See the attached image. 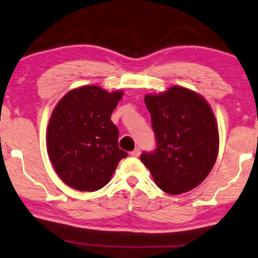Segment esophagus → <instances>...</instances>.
I'll return each mask as SVG.
<instances>
[{
    "instance_id": "esophagus-1",
    "label": "esophagus",
    "mask_w": 258,
    "mask_h": 258,
    "mask_svg": "<svg viewBox=\"0 0 258 258\" xmlns=\"http://www.w3.org/2000/svg\"><path fill=\"white\" fill-rule=\"evenodd\" d=\"M139 154H141V148H138V147L136 148L133 151H131V156L137 157V156H139Z\"/></svg>"
}]
</instances>
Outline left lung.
Returning a JSON list of instances; mask_svg holds the SVG:
<instances>
[{"instance_id": "left-lung-1", "label": "left lung", "mask_w": 258, "mask_h": 258, "mask_svg": "<svg viewBox=\"0 0 258 258\" xmlns=\"http://www.w3.org/2000/svg\"><path fill=\"white\" fill-rule=\"evenodd\" d=\"M156 138L153 153L142 162L161 190L184 194L207 178L219 153V130L208 102L197 92L172 86L160 95H147Z\"/></svg>"}]
</instances>
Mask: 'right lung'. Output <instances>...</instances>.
Masks as SVG:
<instances>
[{
    "instance_id": "right-lung-1",
    "label": "right lung",
    "mask_w": 258,
    "mask_h": 258,
    "mask_svg": "<svg viewBox=\"0 0 258 258\" xmlns=\"http://www.w3.org/2000/svg\"><path fill=\"white\" fill-rule=\"evenodd\" d=\"M122 95L95 85L82 86L67 92L52 110L46 149L64 184L79 191H97L127 156L119 149V130L110 120Z\"/></svg>"
}]
</instances>
